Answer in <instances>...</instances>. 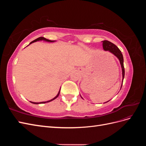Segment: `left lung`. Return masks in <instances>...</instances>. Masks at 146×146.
Instances as JSON below:
<instances>
[{"label":"left lung","instance_id":"8db88e82","mask_svg":"<svg viewBox=\"0 0 146 146\" xmlns=\"http://www.w3.org/2000/svg\"><path fill=\"white\" fill-rule=\"evenodd\" d=\"M102 42H103V48H104V50H107V51L108 50L110 52H111V54L115 55L119 59V61H120V64L121 65V68H122V85L123 80V78H124V76H125V70H124V66H123V55L122 54L121 51L119 50V48L115 44H114L113 43H112L111 42H110L107 40H105V41H103ZM122 85L121 87V89L122 88ZM105 103H106V102H105Z\"/></svg>","mask_w":146,"mask_h":146}]
</instances>
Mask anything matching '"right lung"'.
<instances>
[{
  "instance_id": "1",
  "label": "right lung",
  "mask_w": 146,
  "mask_h": 146,
  "mask_svg": "<svg viewBox=\"0 0 146 146\" xmlns=\"http://www.w3.org/2000/svg\"><path fill=\"white\" fill-rule=\"evenodd\" d=\"M42 40H43V41H47V42H54L55 41H51V40H49V39H46V38H44V37H39V38H38L37 39H35L34 41H32L29 44H32V43H33V42H36V41H42ZM29 46V45H28ZM60 91H59V92H58V93L57 94V95L55 97V98H54V99H51V100H48V101H47V102H30L31 103H32V104H45V103H47V102H51V101H52L53 100H54V99H55L56 98H57L58 97V96H59V94H60Z\"/></svg>"
}]
</instances>
